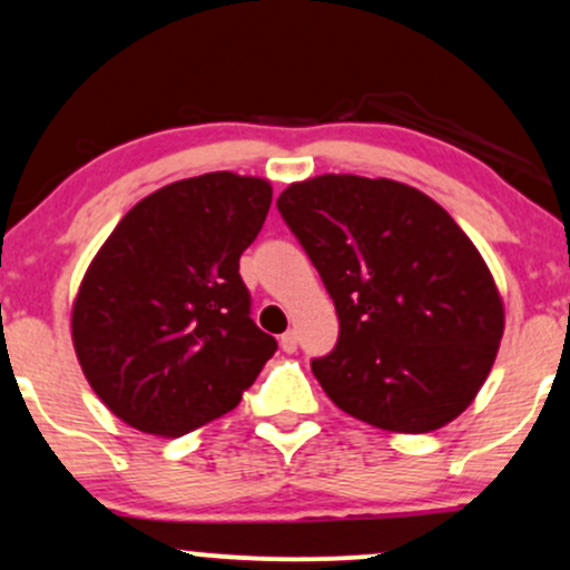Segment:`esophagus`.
Segmentation results:
<instances>
[{
    "label": "esophagus",
    "instance_id": "esophagus-1",
    "mask_svg": "<svg viewBox=\"0 0 570 570\" xmlns=\"http://www.w3.org/2000/svg\"><path fill=\"white\" fill-rule=\"evenodd\" d=\"M281 351H284V353L297 351V332H292V328H289V332L281 334Z\"/></svg>",
    "mask_w": 570,
    "mask_h": 570
}]
</instances>
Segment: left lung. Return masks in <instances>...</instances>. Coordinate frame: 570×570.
Wrapping results in <instances>:
<instances>
[{
  "mask_svg": "<svg viewBox=\"0 0 570 570\" xmlns=\"http://www.w3.org/2000/svg\"><path fill=\"white\" fill-rule=\"evenodd\" d=\"M276 204L337 307V345L311 363L326 395L393 433L456 420L504 334L502 297L468 233L387 177H311Z\"/></svg>",
  "mask_w": 570,
  "mask_h": 570,
  "instance_id": "8db88e82",
  "label": "left lung"
}]
</instances>
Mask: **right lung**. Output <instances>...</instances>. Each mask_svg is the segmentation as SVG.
<instances>
[{
    "mask_svg": "<svg viewBox=\"0 0 570 570\" xmlns=\"http://www.w3.org/2000/svg\"><path fill=\"white\" fill-rule=\"evenodd\" d=\"M273 188L209 173L164 185L121 217L71 311L89 387L129 428L180 438L238 406L276 340L249 318L238 259Z\"/></svg>",
    "mask_w": 570,
    "mask_h": 570,
    "instance_id": "right-lung-1",
    "label": "right lung"
}]
</instances>
